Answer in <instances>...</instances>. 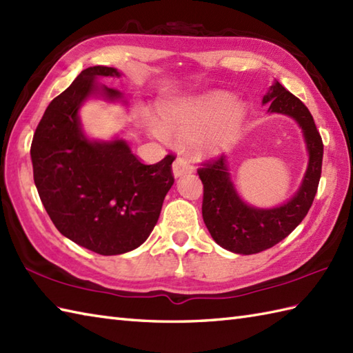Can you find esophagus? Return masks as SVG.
Returning a JSON list of instances; mask_svg holds the SVG:
<instances>
[{
  "instance_id": "obj_1",
  "label": "esophagus",
  "mask_w": 353,
  "mask_h": 353,
  "mask_svg": "<svg viewBox=\"0 0 353 353\" xmlns=\"http://www.w3.org/2000/svg\"><path fill=\"white\" fill-rule=\"evenodd\" d=\"M192 171H194V167L185 158H177L173 162V174H174V177L190 174V173H192Z\"/></svg>"
}]
</instances>
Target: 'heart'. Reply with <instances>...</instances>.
Segmentation results:
<instances>
[{
    "mask_svg": "<svg viewBox=\"0 0 353 353\" xmlns=\"http://www.w3.org/2000/svg\"><path fill=\"white\" fill-rule=\"evenodd\" d=\"M159 120L147 117V126L162 141L192 143L204 157L223 153L239 135L247 119V106L224 92H209L163 102Z\"/></svg>",
    "mask_w": 353,
    "mask_h": 353,
    "instance_id": "1",
    "label": "heart"
}]
</instances>
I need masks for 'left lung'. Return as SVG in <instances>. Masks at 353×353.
I'll return each instance as SVG.
<instances>
[{
    "label": "left lung",
    "mask_w": 353,
    "mask_h": 353,
    "mask_svg": "<svg viewBox=\"0 0 353 353\" xmlns=\"http://www.w3.org/2000/svg\"><path fill=\"white\" fill-rule=\"evenodd\" d=\"M266 103L268 112L284 114L298 123L307 145V171L290 200L270 209L245 203L233 183L225 157L206 162L199 170L204 186V224L219 247L243 256L274 247L301 224L313 204L322 173L323 143L307 106L278 81H274L263 96V105Z\"/></svg>",
    "instance_id": "obj_1"
}]
</instances>
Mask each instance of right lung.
<instances>
[{
    "mask_svg": "<svg viewBox=\"0 0 353 353\" xmlns=\"http://www.w3.org/2000/svg\"><path fill=\"white\" fill-rule=\"evenodd\" d=\"M121 73L106 65L83 70L48 105L31 143L34 183L49 218L63 236L102 256L129 252L144 243L158 223L174 183L167 154L144 165L121 138L92 139L79 110L88 99L121 102L123 94L97 78Z\"/></svg>",
    "mask_w": 353,
    "mask_h": 353,
    "instance_id": "1",
    "label": "right lung"
}]
</instances>
